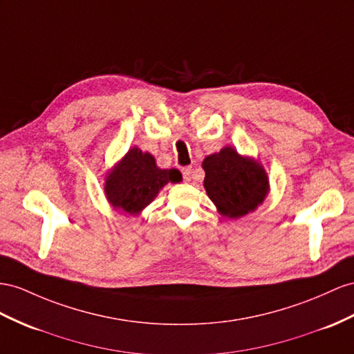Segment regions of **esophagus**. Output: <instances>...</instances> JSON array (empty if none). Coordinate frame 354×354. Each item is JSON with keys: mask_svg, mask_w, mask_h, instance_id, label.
Masks as SVG:
<instances>
[{"mask_svg": "<svg viewBox=\"0 0 354 354\" xmlns=\"http://www.w3.org/2000/svg\"><path fill=\"white\" fill-rule=\"evenodd\" d=\"M183 178L185 183H189V179H192V166H187V167H183Z\"/></svg>", "mask_w": 354, "mask_h": 354, "instance_id": "obj_1", "label": "esophagus"}]
</instances>
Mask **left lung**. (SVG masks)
<instances>
[{
    "instance_id": "8db88e82",
    "label": "left lung",
    "mask_w": 354,
    "mask_h": 354,
    "mask_svg": "<svg viewBox=\"0 0 354 354\" xmlns=\"http://www.w3.org/2000/svg\"><path fill=\"white\" fill-rule=\"evenodd\" d=\"M202 166L206 193L224 216L239 218L254 211L268 194L269 180L263 167L230 147L206 157Z\"/></svg>"
}]
</instances>
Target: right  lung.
<instances>
[{"mask_svg":"<svg viewBox=\"0 0 354 354\" xmlns=\"http://www.w3.org/2000/svg\"><path fill=\"white\" fill-rule=\"evenodd\" d=\"M176 169H158L148 152L133 148L106 178L104 193L116 209L138 214L148 206L167 183H179Z\"/></svg>","mask_w":354,"mask_h":354,"instance_id":"1","label":"right lung"}]
</instances>
